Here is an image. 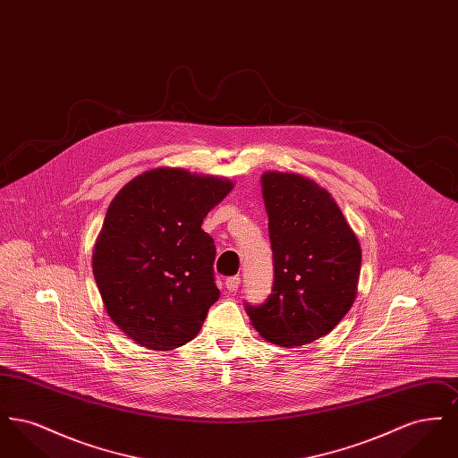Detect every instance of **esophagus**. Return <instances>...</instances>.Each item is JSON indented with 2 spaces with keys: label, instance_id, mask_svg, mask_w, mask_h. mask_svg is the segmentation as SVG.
I'll list each match as a JSON object with an SVG mask.
<instances>
[{
  "label": "esophagus",
  "instance_id": "esophagus-1",
  "mask_svg": "<svg viewBox=\"0 0 458 458\" xmlns=\"http://www.w3.org/2000/svg\"><path fill=\"white\" fill-rule=\"evenodd\" d=\"M226 288L230 290V292H235V290H239L240 286V276H230V278H226Z\"/></svg>",
  "mask_w": 458,
  "mask_h": 458
}]
</instances>
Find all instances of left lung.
Wrapping results in <instances>:
<instances>
[{"label":"left lung","instance_id":"1","mask_svg":"<svg viewBox=\"0 0 458 458\" xmlns=\"http://www.w3.org/2000/svg\"><path fill=\"white\" fill-rule=\"evenodd\" d=\"M261 183L275 282L264 304L245 310L264 340L292 349L325 336L349 312L362 252L327 189L280 172H266Z\"/></svg>","mask_w":458,"mask_h":458}]
</instances>
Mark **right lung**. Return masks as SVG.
<instances>
[{"label": "right lung", "mask_w": 458, "mask_h": 458, "mask_svg": "<svg viewBox=\"0 0 458 458\" xmlns=\"http://www.w3.org/2000/svg\"><path fill=\"white\" fill-rule=\"evenodd\" d=\"M232 189L226 178L156 168L111 200L92 273L111 321L135 344L174 350L196 338L219 299L216 247L200 225Z\"/></svg>", "instance_id": "add662e5"}]
</instances>
